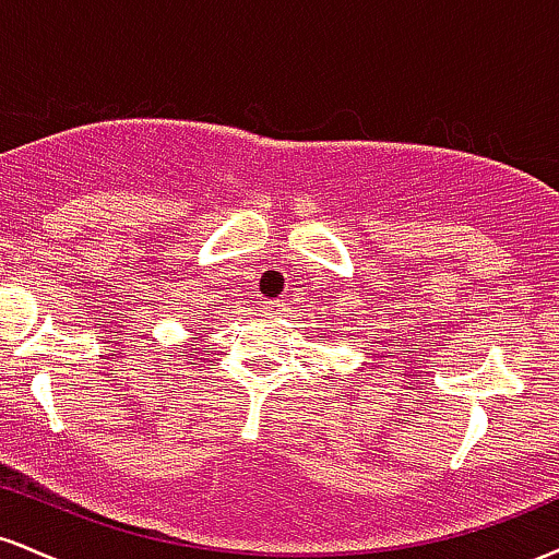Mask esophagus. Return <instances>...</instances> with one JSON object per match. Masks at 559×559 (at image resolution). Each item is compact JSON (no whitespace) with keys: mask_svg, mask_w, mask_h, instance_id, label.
<instances>
[{"mask_svg":"<svg viewBox=\"0 0 559 559\" xmlns=\"http://www.w3.org/2000/svg\"><path fill=\"white\" fill-rule=\"evenodd\" d=\"M281 307H284V301H281V299H267V301H262V310L271 312V316H275V312H281Z\"/></svg>","mask_w":559,"mask_h":559,"instance_id":"1","label":"esophagus"}]
</instances>
